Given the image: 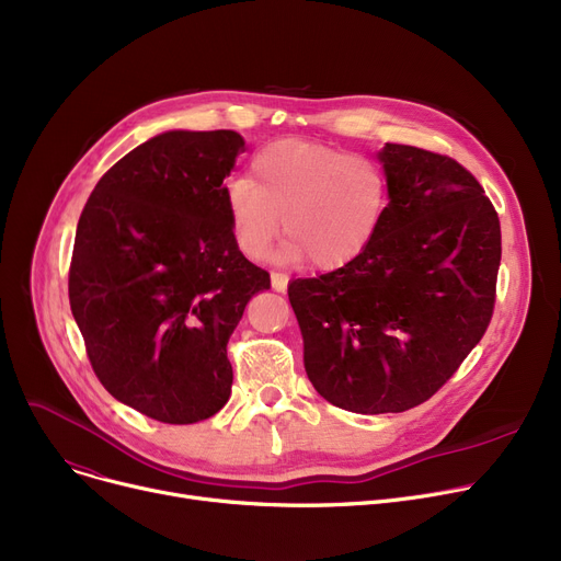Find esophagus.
Listing matches in <instances>:
<instances>
[{"instance_id": "1", "label": "esophagus", "mask_w": 561, "mask_h": 561, "mask_svg": "<svg viewBox=\"0 0 561 561\" xmlns=\"http://www.w3.org/2000/svg\"><path fill=\"white\" fill-rule=\"evenodd\" d=\"M286 286H288L286 275H282V273H273V288H275V290H279V293H284V290H286Z\"/></svg>"}]
</instances>
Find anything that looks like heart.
<instances>
[{
    "instance_id": "b5f03b06",
    "label": "heart",
    "mask_w": 561,
    "mask_h": 561,
    "mask_svg": "<svg viewBox=\"0 0 561 561\" xmlns=\"http://www.w3.org/2000/svg\"><path fill=\"white\" fill-rule=\"evenodd\" d=\"M389 176L377 161L309 140H277L259 150L248 180L225 191L231 236L250 259L284 239L288 261L336 271L357 259L385 222Z\"/></svg>"
}]
</instances>
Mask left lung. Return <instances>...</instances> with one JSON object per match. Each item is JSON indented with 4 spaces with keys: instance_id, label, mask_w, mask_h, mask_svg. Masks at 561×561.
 I'll return each mask as SVG.
<instances>
[{
    "instance_id": "obj_1",
    "label": "left lung",
    "mask_w": 561,
    "mask_h": 561,
    "mask_svg": "<svg viewBox=\"0 0 561 561\" xmlns=\"http://www.w3.org/2000/svg\"><path fill=\"white\" fill-rule=\"evenodd\" d=\"M379 161L391 202L370 245L288 286L313 389L355 414H400L446 385L489 328L503 254L493 204L461 163L398 142Z\"/></svg>"
}]
</instances>
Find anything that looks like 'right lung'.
<instances>
[{
    "label": "right lung",
    "instance_id": "right-lung-1",
    "mask_svg": "<svg viewBox=\"0 0 561 561\" xmlns=\"http://www.w3.org/2000/svg\"><path fill=\"white\" fill-rule=\"evenodd\" d=\"M243 138L168 131L111 165L88 197L70 309L102 387L170 425L211 419L231 393L227 343L271 275L236 245L222 180Z\"/></svg>",
    "mask_w": 561,
    "mask_h": 561
}]
</instances>
